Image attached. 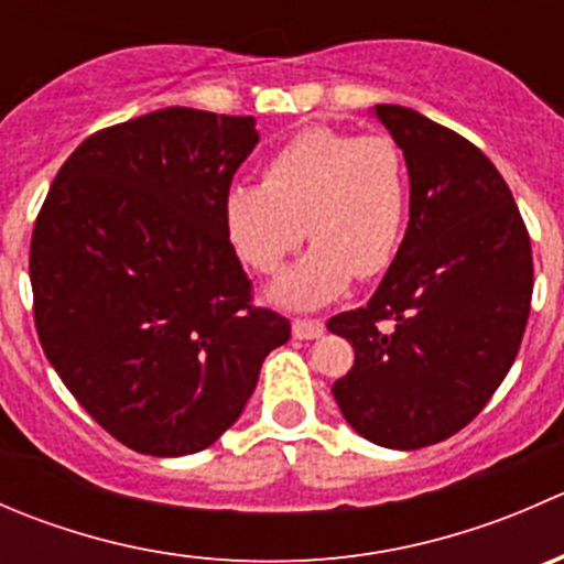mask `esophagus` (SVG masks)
I'll use <instances>...</instances> for the list:
<instances>
[{"label": "esophagus", "mask_w": 564, "mask_h": 564, "mask_svg": "<svg viewBox=\"0 0 564 564\" xmlns=\"http://www.w3.org/2000/svg\"><path fill=\"white\" fill-rule=\"evenodd\" d=\"M292 335L297 340H314L324 335V322L322 318H294Z\"/></svg>", "instance_id": "obj_1"}]
</instances>
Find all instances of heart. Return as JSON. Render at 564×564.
<instances>
[{"mask_svg": "<svg viewBox=\"0 0 564 564\" xmlns=\"http://www.w3.org/2000/svg\"><path fill=\"white\" fill-rule=\"evenodd\" d=\"M409 213V174L390 135L305 128L264 163L261 185L226 193L229 240L256 272L281 270L286 256L314 248L272 289L289 308H318L351 278L382 275L395 259Z\"/></svg>", "mask_w": 564, "mask_h": 564, "instance_id": "b5f03b06", "label": "heart"}]
</instances>
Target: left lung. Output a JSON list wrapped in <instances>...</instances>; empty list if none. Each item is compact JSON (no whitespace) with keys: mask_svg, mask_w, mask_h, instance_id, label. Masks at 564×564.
Wrapping results in <instances>:
<instances>
[{"mask_svg":"<svg viewBox=\"0 0 564 564\" xmlns=\"http://www.w3.org/2000/svg\"><path fill=\"white\" fill-rule=\"evenodd\" d=\"M409 169V226L368 305L327 322L355 349L333 384L373 445L458 434L508 377L532 305V246L508 182L471 141L414 108L377 106Z\"/></svg>","mask_w":564,"mask_h":564,"instance_id":"obj_1","label":"left lung"}]
</instances>
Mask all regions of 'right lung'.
Returning <instances> with one entry per match:
<instances>
[{
  "label": "right lung",
  "instance_id": "obj_1",
  "mask_svg": "<svg viewBox=\"0 0 564 564\" xmlns=\"http://www.w3.org/2000/svg\"><path fill=\"white\" fill-rule=\"evenodd\" d=\"M253 117L172 106L62 163L30 248L35 327L65 388L124 447L174 458L235 425L292 335L256 308L224 218Z\"/></svg>",
  "mask_w": 564,
  "mask_h": 564
}]
</instances>
